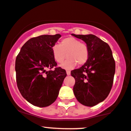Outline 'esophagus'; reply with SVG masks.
<instances>
[{
  "mask_svg": "<svg viewBox=\"0 0 131 131\" xmlns=\"http://www.w3.org/2000/svg\"><path fill=\"white\" fill-rule=\"evenodd\" d=\"M67 75H70V74H71L70 71H69V70H67Z\"/></svg>",
  "mask_w": 131,
  "mask_h": 131,
  "instance_id": "esophagus-1",
  "label": "esophagus"
}]
</instances>
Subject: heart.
<instances>
[{"label":"heart","mask_w":131,"mask_h":131,"mask_svg":"<svg viewBox=\"0 0 131 131\" xmlns=\"http://www.w3.org/2000/svg\"><path fill=\"white\" fill-rule=\"evenodd\" d=\"M52 53L57 63H62V68L71 70L76 67L83 65L89 60V51L88 46L81 41L73 38H65L60 42V45H55L52 48Z\"/></svg>","instance_id":"b5f03b06"}]
</instances>
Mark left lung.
Listing matches in <instances>:
<instances>
[{"label": "left lung", "mask_w": 131, "mask_h": 131, "mask_svg": "<svg viewBox=\"0 0 131 131\" xmlns=\"http://www.w3.org/2000/svg\"><path fill=\"white\" fill-rule=\"evenodd\" d=\"M71 35L83 40L89 51L86 63L71 71L75 80L74 95L82 105L93 107L104 101L112 89L115 71L112 50L108 44L93 34Z\"/></svg>", "instance_id": "8db88e82"}]
</instances>
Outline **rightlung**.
I'll list each match as a JSON object with an SVG mask.
<instances>
[{"label":"right lung","instance_id":"obj_1","mask_svg":"<svg viewBox=\"0 0 131 131\" xmlns=\"http://www.w3.org/2000/svg\"><path fill=\"white\" fill-rule=\"evenodd\" d=\"M61 36L41 35L29 39L23 46L16 60V82L22 96L28 102L39 107L50 105L56 100L65 70L55 68L57 63L52 48Z\"/></svg>","mask_w":131,"mask_h":131}]
</instances>
